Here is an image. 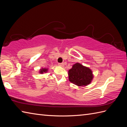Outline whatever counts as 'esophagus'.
Wrapping results in <instances>:
<instances>
[{
    "label": "esophagus",
    "instance_id": "34e87169",
    "mask_svg": "<svg viewBox=\"0 0 127 127\" xmlns=\"http://www.w3.org/2000/svg\"><path fill=\"white\" fill-rule=\"evenodd\" d=\"M58 65L59 66H61V67H63L64 66V63H59L58 64Z\"/></svg>",
    "mask_w": 127,
    "mask_h": 127
}]
</instances>
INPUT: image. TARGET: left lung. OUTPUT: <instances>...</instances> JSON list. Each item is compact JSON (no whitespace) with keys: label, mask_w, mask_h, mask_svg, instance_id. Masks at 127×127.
<instances>
[{"label":"left lung","mask_w":127,"mask_h":127,"mask_svg":"<svg viewBox=\"0 0 127 127\" xmlns=\"http://www.w3.org/2000/svg\"><path fill=\"white\" fill-rule=\"evenodd\" d=\"M94 77L92 72L89 67L79 63L73 64L68 71L69 81L79 86H87L91 83Z\"/></svg>","instance_id":"obj_1"}]
</instances>
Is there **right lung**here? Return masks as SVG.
<instances>
[{
  "label": "right lung",
  "instance_id": "right-lung-1",
  "mask_svg": "<svg viewBox=\"0 0 127 127\" xmlns=\"http://www.w3.org/2000/svg\"><path fill=\"white\" fill-rule=\"evenodd\" d=\"M48 71V69L47 68H42V69H40V73H46Z\"/></svg>",
  "mask_w": 127,
  "mask_h": 127
}]
</instances>
